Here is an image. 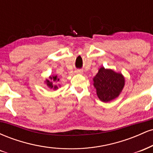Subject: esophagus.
I'll return each instance as SVG.
<instances>
[{"instance_id":"1","label":"esophagus","mask_w":153,"mask_h":153,"mask_svg":"<svg viewBox=\"0 0 153 153\" xmlns=\"http://www.w3.org/2000/svg\"><path fill=\"white\" fill-rule=\"evenodd\" d=\"M76 73H78V74H82V73H83V71H81V70H77Z\"/></svg>"}]
</instances>
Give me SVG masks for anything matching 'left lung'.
<instances>
[{
	"instance_id": "left-lung-1",
	"label": "left lung",
	"mask_w": 153,
	"mask_h": 153,
	"mask_svg": "<svg viewBox=\"0 0 153 153\" xmlns=\"http://www.w3.org/2000/svg\"><path fill=\"white\" fill-rule=\"evenodd\" d=\"M93 80L98 97L103 102H108L118 97L125 82L122 73L103 67L99 70Z\"/></svg>"
}]
</instances>
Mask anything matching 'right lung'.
<instances>
[{
	"label": "right lung",
	"instance_id": "add662e5",
	"mask_svg": "<svg viewBox=\"0 0 153 153\" xmlns=\"http://www.w3.org/2000/svg\"><path fill=\"white\" fill-rule=\"evenodd\" d=\"M59 79L57 78V75H52V76H50V80H46V82L47 85L50 88H52L54 89V90H56V89L58 88V87H57V85H53V83H52V82H57V81H59Z\"/></svg>",
	"mask_w": 153,
	"mask_h": 153
}]
</instances>
